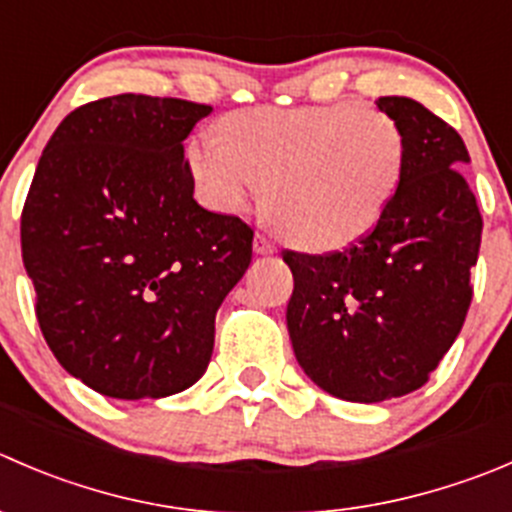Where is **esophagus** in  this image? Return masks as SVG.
Wrapping results in <instances>:
<instances>
[{
  "instance_id": "obj_1",
  "label": "esophagus",
  "mask_w": 512,
  "mask_h": 512,
  "mask_svg": "<svg viewBox=\"0 0 512 512\" xmlns=\"http://www.w3.org/2000/svg\"><path fill=\"white\" fill-rule=\"evenodd\" d=\"M275 250H277L275 242L267 240L265 235H257L255 237V252H257V255H272V252H275Z\"/></svg>"
}]
</instances>
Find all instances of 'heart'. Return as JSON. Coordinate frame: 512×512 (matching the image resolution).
<instances>
[{
    "mask_svg": "<svg viewBox=\"0 0 512 512\" xmlns=\"http://www.w3.org/2000/svg\"><path fill=\"white\" fill-rule=\"evenodd\" d=\"M220 137L197 135L187 167L215 210L265 212L297 245L330 250L375 227L403 175L405 137L357 102L235 112Z\"/></svg>",
    "mask_w": 512,
    "mask_h": 512,
    "instance_id": "1",
    "label": "heart"
}]
</instances>
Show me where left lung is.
<instances>
[{
  "instance_id": "1",
  "label": "left lung",
  "mask_w": 512,
  "mask_h": 512,
  "mask_svg": "<svg viewBox=\"0 0 512 512\" xmlns=\"http://www.w3.org/2000/svg\"><path fill=\"white\" fill-rule=\"evenodd\" d=\"M375 104L405 137L393 200L345 250L282 252L295 280L287 330L297 362L350 403L403 398L428 382L468 315L483 232L463 137L410 97Z\"/></svg>"
}]
</instances>
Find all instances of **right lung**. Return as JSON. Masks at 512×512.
Returning a JSON list of instances; mask_svg holds the SVG:
<instances>
[{
  "instance_id": "right-lung-1",
  "label": "right lung",
  "mask_w": 512,
  "mask_h": 512,
  "mask_svg": "<svg viewBox=\"0 0 512 512\" xmlns=\"http://www.w3.org/2000/svg\"><path fill=\"white\" fill-rule=\"evenodd\" d=\"M210 104L114 94L49 137L22 210V260L59 365L117 400L205 375L215 315L252 260V227L195 202L185 140Z\"/></svg>"
}]
</instances>
